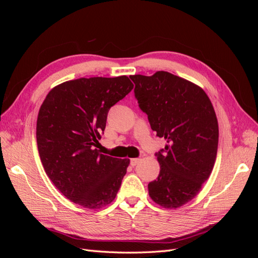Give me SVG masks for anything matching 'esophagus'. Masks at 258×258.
<instances>
[{
	"label": "esophagus",
	"mask_w": 258,
	"mask_h": 258,
	"mask_svg": "<svg viewBox=\"0 0 258 258\" xmlns=\"http://www.w3.org/2000/svg\"><path fill=\"white\" fill-rule=\"evenodd\" d=\"M140 160H141L140 158H132V159L130 160V165H131L132 167H135V166H137L138 163L140 162Z\"/></svg>",
	"instance_id": "obj_1"
}]
</instances>
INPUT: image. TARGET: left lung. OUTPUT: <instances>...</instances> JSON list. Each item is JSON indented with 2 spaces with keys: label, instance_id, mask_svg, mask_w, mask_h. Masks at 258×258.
Listing matches in <instances>:
<instances>
[{
  "label": "left lung",
  "instance_id": "8db88e82",
  "mask_svg": "<svg viewBox=\"0 0 258 258\" xmlns=\"http://www.w3.org/2000/svg\"><path fill=\"white\" fill-rule=\"evenodd\" d=\"M130 79L152 129L167 141L157 154L160 172L148 194L158 206L177 209L197 196L213 170L218 145L213 105L200 86L169 72Z\"/></svg>",
  "mask_w": 258,
  "mask_h": 258
}]
</instances>
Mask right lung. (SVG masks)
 Instances as JSON below:
<instances>
[{
  "mask_svg": "<svg viewBox=\"0 0 258 258\" xmlns=\"http://www.w3.org/2000/svg\"><path fill=\"white\" fill-rule=\"evenodd\" d=\"M134 88L128 76L90 77L53 87L38 111L36 142L46 174L63 196L90 210L110 205L130 159L96 148L108 110Z\"/></svg>",
  "mask_w": 258,
  "mask_h": 258,
  "instance_id": "1",
  "label": "right lung"
}]
</instances>
